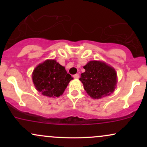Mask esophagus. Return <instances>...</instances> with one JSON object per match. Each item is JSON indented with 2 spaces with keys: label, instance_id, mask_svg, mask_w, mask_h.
<instances>
[{
  "label": "esophagus",
  "instance_id": "34e87169",
  "mask_svg": "<svg viewBox=\"0 0 147 147\" xmlns=\"http://www.w3.org/2000/svg\"><path fill=\"white\" fill-rule=\"evenodd\" d=\"M74 78L75 79H79V74H76V75H75L73 76Z\"/></svg>",
  "mask_w": 147,
  "mask_h": 147
}]
</instances>
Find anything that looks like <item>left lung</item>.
Wrapping results in <instances>:
<instances>
[{
  "label": "left lung",
  "instance_id": "1",
  "mask_svg": "<svg viewBox=\"0 0 147 147\" xmlns=\"http://www.w3.org/2000/svg\"><path fill=\"white\" fill-rule=\"evenodd\" d=\"M81 74L82 82L88 95L92 99H101L114 92L117 84V72L108 64L99 61H90Z\"/></svg>",
  "mask_w": 147,
  "mask_h": 147
}]
</instances>
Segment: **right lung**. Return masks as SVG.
<instances>
[{"mask_svg": "<svg viewBox=\"0 0 147 147\" xmlns=\"http://www.w3.org/2000/svg\"><path fill=\"white\" fill-rule=\"evenodd\" d=\"M32 77L36 90L49 97L61 95L73 79L65 68L55 59H48L37 65Z\"/></svg>", "mask_w": 147, "mask_h": 147, "instance_id": "1", "label": "right lung"}]
</instances>
